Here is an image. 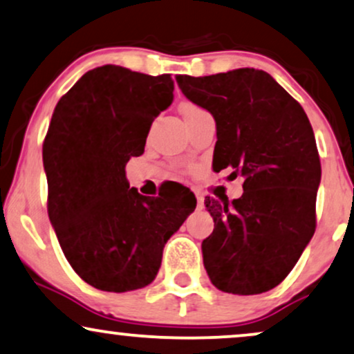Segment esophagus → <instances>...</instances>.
Returning a JSON list of instances; mask_svg holds the SVG:
<instances>
[{
  "label": "esophagus",
  "instance_id": "obj_1",
  "mask_svg": "<svg viewBox=\"0 0 354 354\" xmlns=\"http://www.w3.org/2000/svg\"><path fill=\"white\" fill-rule=\"evenodd\" d=\"M196 198H198V207L203 209V207H204V198H203V194H201V192H196Z\"/></svg>",
  "mask_w": 354,
  "mask_h": 354
}]
</instances>
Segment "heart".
I'll return each instance as SVG.
<instances>
[{"mask_svg": "<svg viewBox=\"0 0 354 354\" xmlns=\"http://www.w3.org/2000/svg\"><path fill=\"white\" fill-rule=\"evenodd\" d=\"M201 111H204V109H201V107L194 106V104H187V106H185V109H183V114H185V119H187V118H191V115L201 113Z\"/></svg>", "mask_w": 354, "mask_h": 354, "instance_id": "1", "label": "heart"}]
</instances>
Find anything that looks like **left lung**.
I'll return each mask as SVG.
<instances>
[{"instance_id":"8db88e82","label":"left lung","mask_w":354,"mask_h":354,"mask_svg":"<svg viewBox=\"0 0 354 354\" xmlns=\"http://www.w3.org/2000/svg\"><path fill=\"white\" fill-rule=\"evenodd\" d=\"M176 82L216 119L214 171L234 168L245 180L239 199H205L214 218L203 241L205 271L223 292H266L283 283L315 232L322 168L312 125L263 70L178 75Z\"/></svg>"}]
</instances>
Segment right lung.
<instances>
[{
	"mask_svg": "<svg viewBox=\"0 0 354 354\" xmlns=\"http://www.w3.org/2000/svg\"><path fill=\"white\" fill-rule=\"evenodd\" d=\"M169 75L104 65L57 102L44 140L47 210L58 243L84 283L107 292L155 279L165 243L196 209L129 187L125 163L144 153L153 119L171 104Z\"/></svg>",
	"mask_w": 354,
	"mask_h": 354,
	"instance_id": "obj_1",
	"label": "right lung"
}]
</instances>
